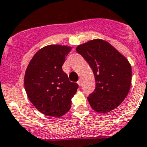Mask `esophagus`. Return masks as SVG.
<instances>
[{"mask_svg":"<svg viewBox=\"0 0 147 147\" xmlns=\"http://www.w3.org/2000/svg\"><path fill=\"white\" fill-rule=\"evenodd\" d=\"M78 84L79 85V86H81V80L79 79L78 81Z\"/></svg>","mask_w":147,"mask_h":147,"instance_id":"obj_1","label":"esophagus"}]
</instances>
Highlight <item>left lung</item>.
Instances as JSON below:
<instances>
[{"label":"left lung","mask_w":147,"mask_h":147,"mask_svg":"<svg viewBox=\"0 0 147 147\" xmlns=\"http://www.w3.org/2000/svg\"><path fill=\"white\" fill-rule=\"evenodd\" d=\"M76 51L87 60L94 74L96 88L87 97L92 109L107 113L117 108L130 90L131 66L128 60L102 39L78 45Z\"/></svg>","instance_id":"left-lung-1"}]
</instances>
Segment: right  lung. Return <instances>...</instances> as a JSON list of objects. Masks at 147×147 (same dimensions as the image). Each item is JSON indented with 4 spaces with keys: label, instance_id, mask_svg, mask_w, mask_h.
I'll list each match as a JSON object with an SVG mask.
<instances>
[{
    "label": "right lung",
    "instance_id": "1",
    "mask_svg": "<svg viewBox=\"0 0 147 147\" xmlns=\"http://www.w3.org/2000/svg\"><path fill=\"white\" fill-rule=\"evenodd\" d=\"M69 46L50 45L41 49L30 61L24 76V88L35 108L45 115L58 117L71 108L78 85L71 82L62 69Z\"/></svg>",
    "mask_w": 147,
    "mask_h": 147
}]
</instances>
